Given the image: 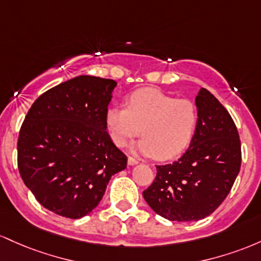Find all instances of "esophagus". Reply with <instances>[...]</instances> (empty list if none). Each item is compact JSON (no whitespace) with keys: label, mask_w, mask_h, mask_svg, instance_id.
<instances>
[{"label":"esophagus","mask_w":261,"mask_h":261,"mask_svg":"<svg viewBox=\"0 0 261 261\" xmlns=\"http://www.w3.org/2000/svg\"><path fill=\"white\" fill-rule=\"evenodd\" d=\"M137 164H138V160H137L136 158L128 156V165L133 166V165H137Z\"/></svg>","instance_id":"1"}]
</instances>
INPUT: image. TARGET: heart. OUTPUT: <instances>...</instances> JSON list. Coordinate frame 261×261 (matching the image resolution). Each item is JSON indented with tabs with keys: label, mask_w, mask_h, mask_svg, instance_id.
<instances>
[{
	"label": "heart",
	"mask_w": 261,
	"mask_h": 261,
	"mask_svg": "<svg viewBox=\"0 0 261 261\" xmlns=\"http://www.w3.org/2000/svg\"><path fill=\"white\" fill-rule=\"evenodd\" d=\"M106 128L117 145L139 136L138 149L159 160H169L186 150L198 122L197 107L190 99H177L155 89L133 92L124 107L106 111Z\"/></svg>",
	"instance_id": "heart-1"
}]
</instances>
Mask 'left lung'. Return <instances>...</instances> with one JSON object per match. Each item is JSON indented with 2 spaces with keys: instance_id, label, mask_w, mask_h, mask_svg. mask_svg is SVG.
<instances>
[{
  "instance_id": "obj_1",
  "label": "left lung",
  "mask_w": 261,
  "mask_h": 261,
  "mask_svg": "<svg viewBox=\"0 0 261 261\" xmlns=\"http://www.w3.org/2000/svg\"><path fill=\"white\" fill-rule=\"evenodd\" d=\"M196 107L197 127L186 153L156 165L153 184L143 191L150 208L170 221H198L215 212L241 170V139L228 111L206 89L198 91Z\"/></svg>"
}]
</instances>
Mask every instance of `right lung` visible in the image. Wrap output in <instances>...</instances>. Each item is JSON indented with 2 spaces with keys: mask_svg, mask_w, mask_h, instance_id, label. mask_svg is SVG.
Masks as SVG:
<instances>
[{
  "mask_svg": "<svg viewBox=\"0 0 261 261\" xmlns=\"http://www.w3.org/2000/svg\"><path fill=\"white\" fill-rule=\"evenodd\" d=\"M117 83L81 75L40 95L20 127L17 162L23 182L46 210L66 218L92 212L127 156L106 130Z\"/></svg>",
  "mask_w": 261,
  "mask_h": 261,
  "instance_id": "1",
  "label": "right lung"
}]
</instances>
